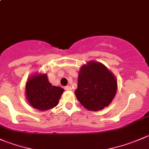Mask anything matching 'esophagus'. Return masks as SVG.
<instances>
[{"instance_id":"esophagus-1","label":"esophagus","mask_w":149,"mask_h":149,"mask_svg":"<svg viewBox=\"0 0 149 149\" xmlns=\"http://www.w3.org/2000/svg\"><path fill=\"white\" fill-rule=\"evenodd\" d=\"M65 90L71 91L72 90V87L70 86H65Z\"/></svg>"}]
</instances>
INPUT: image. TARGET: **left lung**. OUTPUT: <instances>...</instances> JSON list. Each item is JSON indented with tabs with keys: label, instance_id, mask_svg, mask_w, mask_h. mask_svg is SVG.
<instances>
[{
	"label": "left lung",
	"instance_id": "1",
	"mask_svg": "<svg viewBox=\"0 0 149 149\" xmlns=\"http://www.w3.org/2000/svg\"><path fill=\"white\" fill-rule=\"evenodd\" d=\"M117 91L113 73L99 62L89 61L80 68L75 95L89 111H97L109 105Z\"/></svg>",
	"mask_w": 149,
	"mask_h": 149
}]
</instances>
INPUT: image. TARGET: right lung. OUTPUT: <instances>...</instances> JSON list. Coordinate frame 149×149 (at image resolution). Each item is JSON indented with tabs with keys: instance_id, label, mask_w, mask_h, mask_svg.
Returning <instances> with one entry per match:
<instances>
[{
	"instance_id": "add662e5",
	"label": "right lung",
	"mask_w": 149,
	"mask_h": 149,
	"mask_svg": "<svg viewBox=\"0 0 149 149\" xmlns=\"http://www.w3.org/2000/svg\"><path fill=\"white\" fill-rule=\"evenodd\" d=\"M63 92V88L49 83L47 73H35L27 79L25 84L27 102L41 111L57 106Z\"/></svg>"
}]
</instances>
